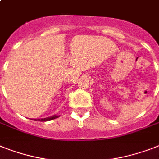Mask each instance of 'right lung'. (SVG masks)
Here are the masks:
<instances>
[{"label": "right lung", "instance_id": "add662e5", "mask_svg": "<svg viewBox=\"0 0 159 159\" xmlns=\"http://www.w3.org/2000/svg\"><path fill=\"white\" fill-rule=\"evenodd\" d=\"M59 117V116L55 114V115L50 116V117H45V118H39V119H32V120H34V121H40V122H47V121H50V120L55 119V118H57V117Z\"/></svg>", "mask_w": 159, "mask_h": 159}]
</instances>
